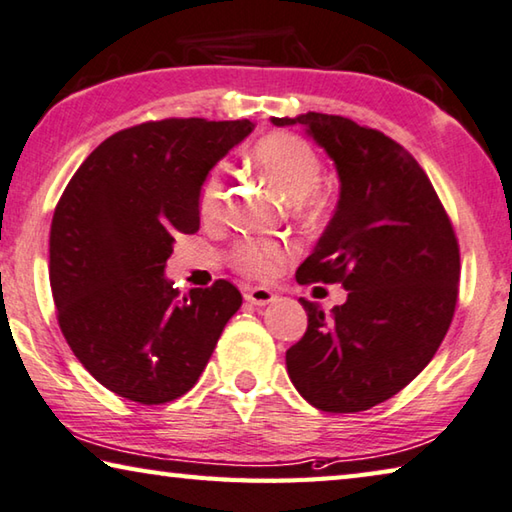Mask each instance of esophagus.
<instances>
[{
	"label": "esophagus",
	"instance_id": "esophagus-1",
	"mask_svg": "<svg viewBox=\"0 0 512 512\" xmlns=\"http://www.w3.org/2000/svg\"><path fill=\"white\" fill-rule=\"evenodd\" d=\"M245 299L249 303H254V306H267V303H272L276 299V294L270 288H251L247 290Z\"/></svg>",
	"mask_w": 512,
	"mask_h": 512
}]
</instances>
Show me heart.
I'll use <instances>...</instances> for the list:
<instances>
[{
    "label": "heart",
    "mask_w": 512,
    "mask_h": 512,
    "mask_svg": "<svg viewBox=\"0 0 512 512\" xmlns=\"http://www.w3.org/2000/svg\"><path fill=\"white\" fill-rule=\"evenodd\" d=\"M251 161L267 182L297 200V209L306 218H319L326 213V195L317 191L321 177V157L310 143L292 132H272L263 137L251 152ZM224 193L222 168H213L200 188L197 209L204 220L220 213ZM294 245L283 238H242L231 249V265L249 279H274L292 261Z\"/></svg>",
    "instance_id": "1"
}]
</instances>
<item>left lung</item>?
I'll list each match as a JSON object with an SVG mask.
<instances>
[{"label": "left lung", "mask_w": 512, "mask_h": 512, "mask_svg": "<svg viewBox=\"0 0 512 512\" xmlns=\"http://www.w3.org/2000/svg\"><path fill=\"white\" fill-rule=\"evenodd\" d=\"M303 125L339 175V200L299 283H342L326 312L299 299L308 330L288 353V375L312 407L355 414L396 396L432 362L459 297V242L432 182L409 152L373 128L308 112Z\"/></svg>", "instance_id": "left-lung-1"}]
</instances>
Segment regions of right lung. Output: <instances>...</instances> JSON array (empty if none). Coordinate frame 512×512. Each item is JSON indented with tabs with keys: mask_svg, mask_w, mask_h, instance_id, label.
<instances>
[{
	"mask_svg": "<svg viewBox=\"0 0 512 512\" xmlns=\"http://www.w3.org/2000/svg\"><path fill=\"white\" fill-rule=\"evenodd\" d=\"M254 123L164 119L107 137L53 211L49 281L62 335L116 396L161 405L200 378L242 297L229 281L179 294L177 233L200 229L202 182Z\"/></svg>",
	"mask_w": 512,
	"mask_h": 512,
	"instance_id": "obj_1",
	"label": "right lung"
}]
</instances>
